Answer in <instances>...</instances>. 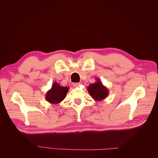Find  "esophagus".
Instances as JSON below:
<instances>
[{
	"instance_id": "34e87169",
	"label": "esophagus",
	"mask_w": 158,
	"mask_h": 158,
	"mask_svg": "<svg viewBox=\"0 0 158 158\" xmlns=\"http://www.w3.org/2000/svg\"><path fill=\"white\" fill-rule=\"evenodd\" d=\"M73 86L74 87H78L80 85V83H73Z\"/></svg>"
}]
</instances>
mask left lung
<instances>
[{
  "instance_id": "1",
  "label": "left lung",
  "mask_w": 158,
  "mask_h": 158,
  "mask_svg": "<svg viewBox=\"0 0 158 158\" xmlns=\"http://www.w3.org/2000/svg\"><path fill=\"white\" fill-rule=\"evenodd\" d=\"M87 89L95 101H102L108 96L109 92L107 88L103 85L99 78L96 79L95 82L89 84Z\"/></svg>"
}]
</instances>
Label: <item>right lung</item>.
<instances>
[{"mask_svg":"<svg viewBox=\"0 0 158 158\" xmlns=\"http://www.w3.org/2000/svg\"><path fill=\"white\" fill-rule=\"evenodd\" d=\"M69 90L68 86H61L57 82H54L51 88L47 91L45 99L47 102L52 105L58 104L65 98Z\"/></svg>","mask_w":158,"mask_h":158,"instance_id":"obj_1","label":"right lung"}]
</instances>
